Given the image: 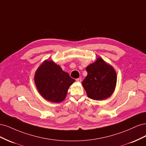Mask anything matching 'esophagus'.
Here are the masks:
<instances>
[{"label": "esophagus", "mask_w": 146, "mask_h": 146, "mask_svg": "<svg viewBox=\"0 0 146 146\" xmlns=\"http://www.w3.org/2000/svg\"><path fill=\"white\" fill-rule=\"evenodd\" d=\"M76 81L78 82H82V78H77V79H76Z\"/></svg>", "instance_id": "obj_1"}]
</instances>
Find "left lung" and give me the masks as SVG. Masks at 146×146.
Instances as JSON below:
<instances>
[{
	"label": "left lung",
	"mask_w": 146,
	"mask_h": 146,
	"mask_svg": "<svg viewBox=\"0 0 146 146\" xmlns=\"http://www.w3.org/2000/svg\"><path fill=\"white\" fill-rule=\"evenodd\" d=\"M88 74L82 85L89 98L102 100L110 98L115 90L117 75L115 69L100 57L86 68Z\"/></svg>",
	"instance_id": "8db88e82"
}]
</instances>
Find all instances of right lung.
Listing matches in <instances>:
<instances>
[{"label":"right lung","instance_id":"add662e5","mask_svg":"<svg viewBox=\"0 0 146 146\" xmlns=\"http://www.w3.org/2000/svg\"><path fill=\"white\" fill-rule=\"evenodd\" d=\"M34 80L42 98L54 103L65 99L69 88L75 82L59 65L48 60L44 61L36 69Z\"/></svg>","mask_w":146,"mask_h":146}]
</instances>
